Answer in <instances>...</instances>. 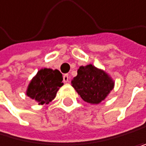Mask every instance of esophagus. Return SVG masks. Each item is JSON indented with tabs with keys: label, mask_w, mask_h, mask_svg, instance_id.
Wrapping results in <instances>:
<instances>
[{
	"label": "esophagus",
	"mask_w": 146,
	"mask_h": 146,
	"mask_svg": "<svg viewBox=\"0 0 146 146\" xmlns=\"http://www.w3.org/2000/svg\"><path fill=\"white\" fill-rule=\"evenodd\" d=\"M63 81L66 82V83L69 81V76H68V74H65L64 76H63Z\"/></svg>",
	"instance_id": "obj_1"
}]
</instances>
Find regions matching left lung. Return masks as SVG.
Listing matches in <instances>:
<instances>
[{
    "mask_svg": "<svg viewBox=\"0 0 146 146\" xmlns=\"http://www.w3.org/2000/svg\"><path fill=\"white\" fill-rule=\"evenodd\" d=\"M71 85L84 101L99 104L114 88L115 82L104 70L89 64L78 69Z\"/></svg>",
    "mask_w": 146,
    "mask_h": 146,
    "instance_id": "left-lung-1",
    "label": "left lung"
}]
</instances>
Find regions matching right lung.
<instances>
[{
	"mask_svg": "<svg viewBox=\"0 0 146 146\" xmlns=\"http://www.w3.org/2000/svg\"><path fill=\"white\" fill-rule=\"evenodd\" d=\"M62 80V74L58 69L42 68L31 79L26 94L38 105H47L55 98L58 90L63 86Z\"/></svg>",
	"mask_w": 146,
	"mask_h": 146,
	"instance_id": "right-lung-1",
	"label": "right lung"
}]
</instances>
